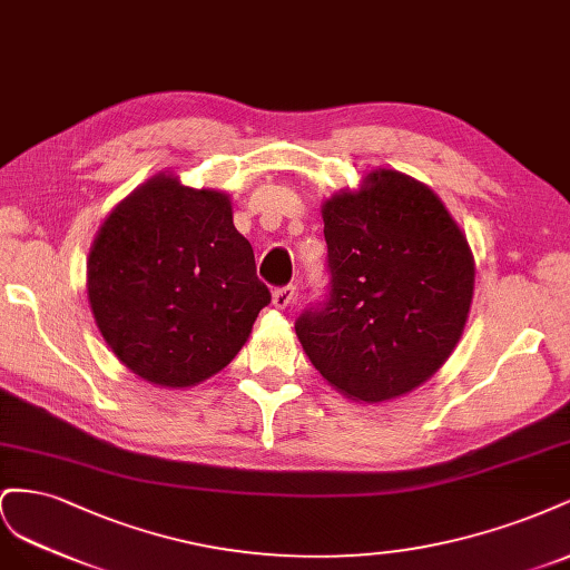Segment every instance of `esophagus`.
I'll return each mask as SVG.
<instances>
[{
	"mask_svg": "<svg viewBox=\"0 0 570 570\" xmlns=\"http://www.w3.org/2000/svg\"><path fill=\"white\" fill-rule=\"evenodd\" d=\"M294 298H296V286H291V284L274 288V294H272V303H274V307H279V311H284V307L294 303Z\"/></svg>",
	"mask_w": 570,
	"mask_h": 570,
	"instance_id": "1",
	"label": "esophagus"
}]
</instances>
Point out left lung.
I'll return each instance as SVG.
<instances>
[{"mask_svg":"<svg viewBox=\"0 0 570 570\" xmlns=\"http://www.w3.org/2000/svg\"><path fill=\"white\" fill-rule=\"evenodd\" d=\"M327 301L296 334L336 392L380 403L413 392L446 363L473 303L475 263L444 203L394 169L322 205Z\"/></svg>","mask_w":570,"mask_h":570,"instance_id":"obj_1","label":"left lung"}]
</instances>
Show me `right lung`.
I'll return each mask as SVG.
<instances>
[{
	"instance_id": "add662e5",
	"label": "right lung",
	"mask_w": 570,
	"mask_h": 570,
	"mask_svg": "<svg viewBox=\"0 0 570 570\" xmlns=\"http://www.w3.org/2000/svg\"><path fill=\"white\" fill-rule=\"evenodd\" d=\"M88 298L119 361L150 384L184 389L217 375L272 301L229 195L157 174L97 232Z\"/></svg>"
}]
</instances>
